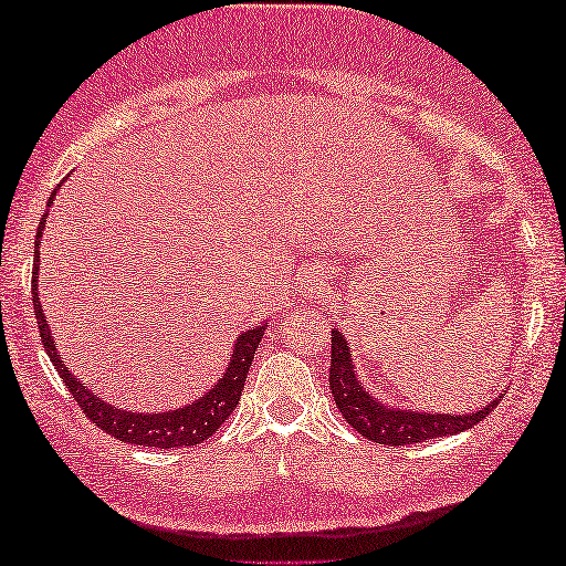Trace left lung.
Segmentation results:
<instances>
[{"label":"left lung","instance_id":"1","mask_svg":"<svg viewBox=\"0 0 566 566\" xmlns=\"http://www.w3.org/2000/svg\"><path fill=\"white\" fill-rule=\"evenodd\" d=\"M329 390L347 423L357 433L385 446H410L430 441V438L461 433V430L481 423L501 400L496 398L486 408L471 412V416H433V412H410L400 408L392 410L390 406L373 400L370 392L360 388V380L353 370L349 347L337 329H332Z\"/></svg>","mask_w":566,"mask_h":566}]
</instances>
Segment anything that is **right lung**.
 Here are the masks:
<instances>
[{
	"instance_id": "add662e5",
	"label": "right lung",
	"mask_w": 566,
	"mask_h": 566,
	"mask_svg": "<svg viewBox=\"0 0 566 566\" xmlns=\"http://www.w3.org/2000/svg\"><path fill=\"white\" fill-rule=\"evenodd\" d=\"M42 229H44V219L40 221L38 239H34V254H40L38 249H40ZM38 259L40 256H34L32 304H34V315H38L42 345H44V349H48L50 360H52V365H55V370L60 373L62 382L67 385L70 396L75 398L80 410H83L97 428L105 430L107 436L118 438V441H123V443H136V446H148V448H184V446L203 443L206 438H211L223 423H227L231 412H234V408L239 406L241 390H244V382H247V373L251 367V360H254L259 343H262L266 325H259L254 329L244 332V335H239L234 355H231V363L227 367V375H223V378L217 382V388H213L206 398L196 400L186 408H178V410L154 412V416L118 410V408L107 406V402L97 398L95 392H90L85 385L80 382L75 375H70L67 367L62 365L57 349H55V345H52L48 319H44V315H42V304L38 297V272H40Z\"/></svg>"
}]
</instances>
